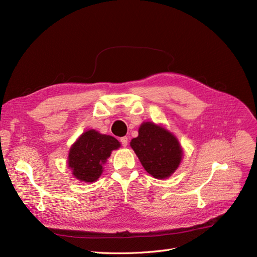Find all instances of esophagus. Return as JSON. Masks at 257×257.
I'll use <instances>...</instances> for the list:
<instances>
[{"mask_svg":"<svg viewBox=\"0 0 257 257\" xmlns=\"http://www.w3.org/2000/svg\"><path fill=\"white\" fill-rule=\"evenodd\" d=\"M120 142H121V144H122L123 147H126V146H127V143H128V138H127L126 136L121 137V138H120Z\"/></svg>","mask_w":257,"mask_h":257,"instance_id":"1","label":"esophagus"}]
</instances>
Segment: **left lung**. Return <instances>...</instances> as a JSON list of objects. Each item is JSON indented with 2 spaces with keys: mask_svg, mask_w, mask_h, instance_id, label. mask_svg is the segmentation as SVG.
Listing matches in <instances>:
<instances>
[{
  "mask_svg": "<svg viewBox=\"0 0 257 257\" xmlns=\"http://www.w3.org/2000/svg\"><path fill=\"white\" fill-rule=\"evenodd\" d=\"M130 146L146 172L157 179H167L181 164L183 149L178 138L161 124L143 122L138 136Z\"/></svg>",
  "mask_w": 257,
  "mask_h": 257,
  "instance_id": "obj_1",
  "label": "left lung"
}]
</instances>
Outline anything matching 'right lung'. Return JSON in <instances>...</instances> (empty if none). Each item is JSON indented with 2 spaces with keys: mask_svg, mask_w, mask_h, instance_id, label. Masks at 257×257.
<instances>
[{
  "mask_svg": "<svg viewBox=\"0 0 257 257\" xmlns=\"http://www.w3.org/2000/svg\"><path fill=\"white\" fill-rule=\"evenodd\" d=\"M121 144L110 135L88 130L77 138L68 152L67 166L81 182H95L103 174V166L113 150Z\"/></svg>",
  "mask_w": 257,
  "mask_h": 257,
  "instance_id": "obj_1",
  "label": "right lung"
}]
</instances>
